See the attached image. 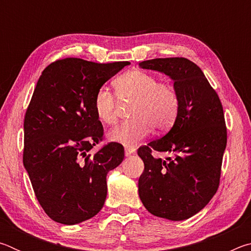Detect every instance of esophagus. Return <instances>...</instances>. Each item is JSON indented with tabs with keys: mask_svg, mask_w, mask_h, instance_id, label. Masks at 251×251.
Returning <instances> with one entry per match:
<instances>
[{
	"mask_svg": "<svg viewBox=\"0 0 251 251\" xmlns=\"http://www.w3.org/2000/svg\"><path fill=\"white\" fill-rule=\"evenodd\" d=\"M135 151H136V150L133 147H125V155L126 156H130L131 154H134Z\"/></svg>",
	"mask_w": 251,
	"mask_h": 251,
	"instance_id": "34e87169",
	"label": "esophagus"
}]
</instances>
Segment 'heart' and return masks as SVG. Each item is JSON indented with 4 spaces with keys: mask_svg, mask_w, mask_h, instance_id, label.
Segmentation results:
<instances>
[{
    "mask_svg": "<svg viewBox=\"0 0 251 251\" xmlns=\"http://www.w3.org/2000/svg\"><path fill=\"white\" fill-rule=\"evenodd\" d=\"M117 100L131 103V120L116 126L110 137L126 146H133L151 133L152 127L166 130L175 123L179 112L180 100L175 86L168 82H159L155 75L142 70H131L113 82ZM116 100L104 87L94 96L96 117L104 125L116 122Z\"/></svg>",
    "mask_w": 251,
    "mask_h": 251,
    "instance_id": "b5f03b06",
    "label": "heart"
}]
</instances>
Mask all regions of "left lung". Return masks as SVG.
Listing matches in <instances>:
<instances>
[{
	"label": "left lung",
	"instance_id": "1",
	"mask_svg": "<svg viewBox=\"0 0 251 251\" xmlns=\"http://www.w3.org/2000/svg\"><path fill=\"white\" fill-rule=\"evenodd\" d=\"M139 66L171 76L180 100L172 129L138 148L145 166L139 197L157 217L184 220L201 211L219 187L227 145L222 101L199 66L185 57L148 59ZM152 151L174 156L163 161Z\"/></svg>",
	"mask_w": 251,
	"mask_h": 251
}]
</instances>
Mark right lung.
Listing matches in <instances>:
<instances>
[{
  "label": "right lung",
  "instance_id": "1",
  "mask_svg": "<svg viewBox=\"0 0 251 251\" xmlns=\"http://www.w3.org/2000/svg\"><path fill=\"white\" fill-rule=\"evenodd\" d=\"M129 62L95 63L67 57L42 72L24 117L23 164L45 214L75 225L104 206L106 175L124 159V147L104 139L96 117L97 90Z\"/></svg>",
  "mask_w": 251,
  "mask_h": 251
}]
</instances>
